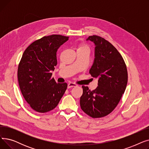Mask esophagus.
<instances>
[{
    "instance_id": "1",
    "label": "esophagus",
    "mask_w": 149,
    "mask_h": 149,
    "mask_svg": "<svg viewBox=\"0 0 149 149\" xmlns=\"http://www.w3.org/2000/svg\"><path fill=\"white\" fill-rule=\"evenodd\" d=\"M75 86H77V84L74 83H69L68 84V88H70L72 87H75Z\"/></svg>"
}]
</instances>
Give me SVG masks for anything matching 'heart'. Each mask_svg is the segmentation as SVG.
I'll return each instance as SVG.
<instances>
[{
  "mask_svg": "<svg viewBox=\"0 0 149 149\" xmlns=\"http://www.w3.org/2000/svg\"><path fill=\"white\" fill-rule=\"evenodd\" d=\"M79 49H86V50H89V48H88V46L86 44H81L79 46V48H78V50H79Z\"/></svg>",
  "mask_w": 149,
  "mask_h": 149,
  "instance_id": "1",
  "label": "heart"
}]
</instances>
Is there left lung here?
<instances>
[{
    "label": "left lung",
    "instance_id": "8db88e82",
    "mask_svg": "<svg viewBox=\"0 0 149 149\" xmlns=\"http://www.w3.org/2000/svg\"><path fill=\"white\" fill-rule=\"evenodd\" d=\"M86 40L95 46L89 73L98 80L95 90L83 86L80 106L92 118H101L111 113L120 102L127 84V70L121 55L110 42L98 36H89Z\"/></svg>",
    "mask_w": 149,
    "mask_h": 149
}]
</instances>
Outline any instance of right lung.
<instances>
[{
	"label": "right lung",
	"mask_w": 149,
	"mask_h": 149,
	"mask_svg": "<svg viewBox=\"0 0 149 149\" xmlns=\"http://www.w3.org/2000/svg\"><path fill=\"white\" fill-rule=\"evenodd\" d=\"M68 39L61 35L45 36L31 43L22 55L17 70L19 87L26 102L37 112L52 111L67 89L66 83H56L51 71L57 64L58 49Z\"/></svg>",
	"instance_id": "right-lung-1"
}]
</instances>
